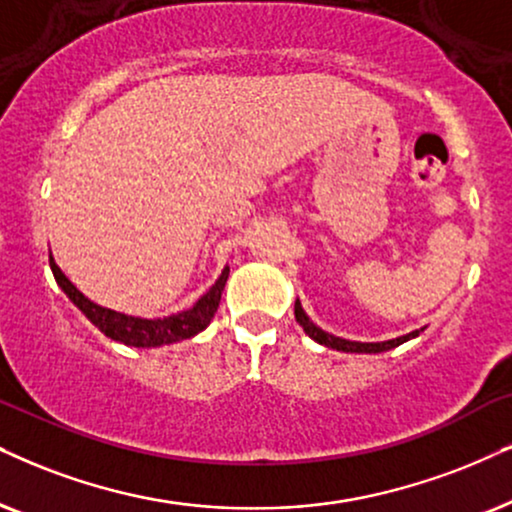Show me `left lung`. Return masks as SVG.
<instances>
[{
  "label": "left lung",
  "instance_id": "1",
  "mask_svg": "<svg viewBox=\"0 0 512 512\" xmlns=\"http://www.w3.org/2000/svg\"><path fill=\"white\" fill-rule=\"evenodd\" d=\"M295 319H297V323H300V326L304 328V333H307L312 340L319 342V345H326V347H331V349H338V352H357V354H378V352H387V349L404 345L406 340L418 338L420 331H423V328H420V331L406 333V335H401V338L385 340V342H354V340H345V338H335V335L321 331V328L316 326V323L309 321V316L304 314L300 300H295Z\"/></svg>",
  "mask_w": 512,
  "mask_h": 512
}]
</instances>
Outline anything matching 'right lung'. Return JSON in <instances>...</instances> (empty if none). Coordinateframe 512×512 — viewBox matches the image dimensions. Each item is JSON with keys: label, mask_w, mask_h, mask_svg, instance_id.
<instances>
[{"label": "right lung", "mask_w": 512, "mask_h": 512, "mask_svg": "<svg viewBox=\"0 0 512 512\" xmlns=\"http://www.w3.org/2000/svg\"><path fill=\"white\" fill-rule=\"evenodd\" d=\"M49 267L54 271L56 283L61 286L63 293H66L70 300L80 312L87 316L89 321L94 323L99 331L106 335V338L118 340L122 345L129 347H160V345H172V342L193 338L200 331L210 326L212 316H215L219 300H222V290L226 286V278H229V267L222 271V276L217 278L215 286H212L208 293H205L200 300L193 304L191 309L186 312L165 316V319H141V316H129V314H120L115 309L101 307L84 297L80 290H77L70 278L58 269V264L54 262L49 252Z\"/></svg>", "instance_id": "1"}]
</instances>
